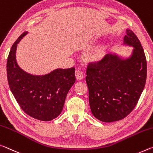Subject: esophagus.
I'll return each mask as SVG.
<instances>
[{"mask_svg": "<svg viewBox=\"0 0 153 153\" xmlns=\"http://www.w3.org/2000/svg\"><path fill=\"white\" fill-rule=\"evenodd\" d=\"M76 78L77 79H79V80H81V79H82L84 78V74L83 72L79 71V70H78V71H77L76 72Z\"/></svg>", "mask_w": 153, "mask_h": 153, "instance_id": "esophagus-1", "label": "esophagus"}]
</instances>
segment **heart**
Segmentation results:
<instances>
[{
	"instance_id": "1",
	"label": "heart",
	"mask_w": 153,
	"mask_h": 153,
	"mask_svg": "<svg viewBox=\"0 0 153 153\" xmlns=\"http://www.w3.org/2000/svg\"><path fill=\"white\" fill-rule=\"evenodd\" d=\"M106 55H107V53H106L105 49L99 48V49H97L88 53L87 59L94 64H99L103 62V60L105 59Z\"/></svg>"
}]
</instances>
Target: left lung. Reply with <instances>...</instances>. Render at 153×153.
Here are the masks:
<instances>
[{
  "label": "left lung",
  "instance_id": "8db88e82",
  "mask_svg": "<svg viewBox=\"0 0 153 153\" xmlns=\"http://www.w3.org/2000/svg\"><path fill=\"white\" fill-rule=\"evenodd\" d=\"M124 44L134 48L131 56L122 59L106 55L101 63L90 62L86 81L92 113L105 123L120 120L137 105L146 84L147 63L143 48L130 29L126 30Z\"/></svg>",
  "mask_w": 153,
  "mask_h": 153
}]
</instances>
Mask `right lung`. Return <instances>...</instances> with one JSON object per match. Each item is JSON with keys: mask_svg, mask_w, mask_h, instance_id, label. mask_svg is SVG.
Listing matches in <instances>:
<instances>
[{"mask_svg": "<svg viewBox=\"0 0 153 153\" xmlns=\"http://www.w3.org/2000/svg\"><path fill=\"white\" fill-rule=\"evenodd\" d=\"M24 32L11 48L7 62L9 88L24 112L35 119L50 121L60 115L66 96L76 82L75 68L57 69L45 76H33L17 64L18 43L25 36Z\"/></svg>", "mask_w": 153, "mask_h": 153, "instance_id": "right-lung-1", "label": "right lung"}]
</instances>
